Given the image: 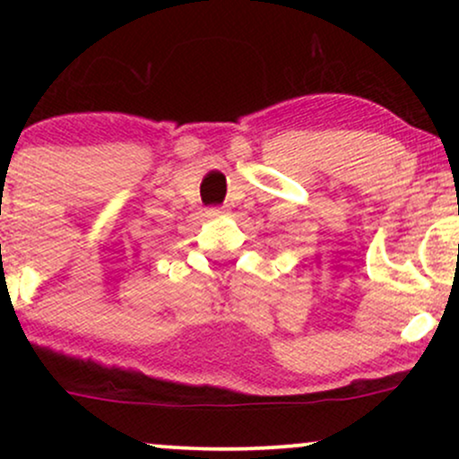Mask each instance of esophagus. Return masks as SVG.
<instances>
[{
    "mask_svg": "<svg viewBox=\"0 0 459 459\" xmlns=\"http://www.w3.org/2000/svg\"><path fill=\"white\" fill-rule=\"evenodd\" d=\"M207 213L212 215V218H215V215H224V213H229V209H226V207H212V209H209Z\"/></svg>",
    "mask_w": 459,
    "mask_h": 459,
    "instance_id": "1",
    "label": "esophagus"
}]
</instances>
